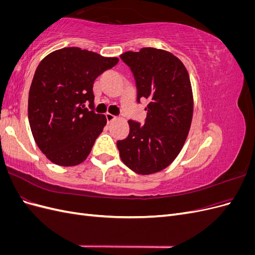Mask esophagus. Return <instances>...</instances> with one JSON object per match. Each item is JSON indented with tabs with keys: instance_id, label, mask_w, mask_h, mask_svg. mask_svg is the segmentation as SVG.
<instances>
[{
	"instance_id": "esophagus-1",
	"label": "esophagus",
	"mask_w": 255,
	"mask_h": 255,
	"mask_svg": "<svg viewBox=\"0 0 255 255\" xmlns=\"http://www.w3.org/2000/svg\"><path fill=\"white\" fill-rule=\"evenodd\" d=\"M105 118H106V121H107V122L111 123L113 120H115V119H116V116H114V115H112V114H109V113H107V114L105 115Z\"/></svg>"
}]
</instances>
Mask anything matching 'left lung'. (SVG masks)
Returning <instances> with one entry per match:
<instances>
[{
	"label": "left lung",
	"mask_w": 255,
	"mask_h": 255,
	"mask_svg": "<svg viewBox=\"0 0 255 255\" xmlns=\"http://www.w3.org/2000/svg\"><path fill=\"white\" fill-rule=\"evenodd\" d=\"M133 73L137 102L149 100L144 125L128 120L129 133L117 141L120 157L130 170L151 174L170 165L183 148L192 119L189 75L173 54L154 48L120 55Z\"/></svg>",
	"instance_id": "obj_1"
}]
</instances>
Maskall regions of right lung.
Instances as JSON below:
<instances>
[{"label": "right lung", "instance_id": "right-lung-1", "mask_svg": "<svg viewBox=\"0 0 255 255\" xmlns=\"http://www.w3.org/2000/svg\"><path fill=\"white\" fill-rule=\"evenodd\" d=\"M118 61L72 47L52 52L38 65L28 121L37 145L54 164L75 166L88 156L106 125L105 116L94 111V82Z\"/></svg>", "mask_w": 255, "mask_h": 255}]
</instances>
